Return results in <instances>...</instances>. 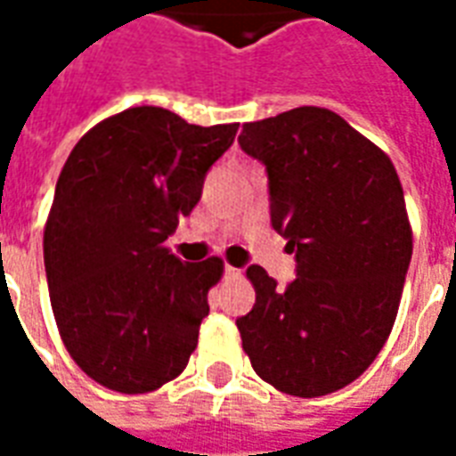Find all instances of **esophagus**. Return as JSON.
Wrapping results in <instances>:
<instances>
[{"label": "esophagus", "instance_id": "34e87169", "mask_svg": "<svg viewBox=\"0 0 456 456\" xmlns=\"http://www.w3.org/2000/svg\"><path fill=\"white\" fill-rule=\"evenodd\" d=\"M237 276H239V268L224 266V278H237Z\"/></svg>", "mask_w": 456, "mask_h": 456}]
</instances>
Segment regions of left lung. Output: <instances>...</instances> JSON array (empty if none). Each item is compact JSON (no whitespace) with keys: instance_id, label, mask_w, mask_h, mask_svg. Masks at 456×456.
Here are the masks:
<instances>
[{"instance_id":"8db88e82","label":"left lung","mask_w":456,"mask_h":456,"mask_svg":"<svg viewBox=\"0 0 456 456\" xmlns=\"http://www.w3.org/2000/svg\"><path fill=\"white\" fill-rule=\"evenodd\" d=\"M239 146L266 168L271 224L297 276L278 288L261 266L247 268L256 303L237 320L241 346L278 391H339L371 366L398 315L412 256L398 173L320 107L248 121Z\"/></svg>"}]
</instances>
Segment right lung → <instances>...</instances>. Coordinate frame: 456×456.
I'll return each mask as SVG.
<instances>
[{
	"instance_id": "obj_1",
	"label": "right lung",
	"mask_w": 456,
	"mask_h": 456,
	"mask_svg": "<svg viewBox=\"0 0 456 456\" xmlns=\"http://www.w3.org/2000/svg\"><path fill=\"white\" fill-rule=\"evenodd\" d=\"M237 129L131 107L87 131L65 160L44 232L51 305L75 363L112 391H156L198 346L222 261H180L166 239Z\"/></svg>"
}]
</instances>
